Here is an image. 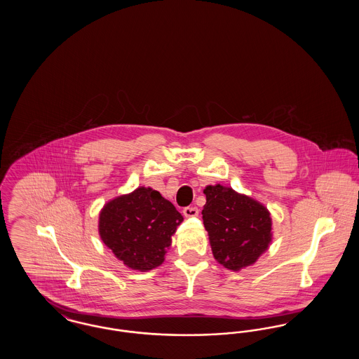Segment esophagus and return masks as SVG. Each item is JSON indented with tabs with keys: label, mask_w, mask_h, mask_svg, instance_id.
<instances>
[{
	"label": "esophagus",
	"mask_w": 359,
	"mask_h": 359,
	"mask_svg": "<svg viewBox=\"0 0 359 359\" xmlns=\"http://www.w3.org/2000/svg\"><path fill=\"white\" fill-rule=\"evenodd\" d=\"M183 215L186 217V218H195V217H198L199 215V210H198V207H184L183 208Z\"/></svg>",
	"instance_id": "1"
}]
</instances>
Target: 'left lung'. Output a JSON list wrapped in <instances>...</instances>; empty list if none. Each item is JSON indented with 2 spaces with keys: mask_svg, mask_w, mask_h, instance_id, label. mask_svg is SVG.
<instances>
[{
  "mask_svg": "<svg viewBox=\"0 0 359 359\" xmlns=\"http://www.w3.org/2000/svg\"><path fill=\"white\" fill-rule=\"evenodd\" d=\"M203 223L215 259L230 271L253 265L272 241L268 208L221 184L205 188Z\"/></svg>",
  "mask_w": 359,
  "mask_h": 359,
  "instance_id": "left-lung-1",
  "label": "left lung"
}]
</instances>
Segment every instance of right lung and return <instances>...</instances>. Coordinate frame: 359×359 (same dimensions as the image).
<instances>
[{"label":"right lung","instance_id":"right-lung-1","mask_svg":"<svg viewBox=\"0 0 359 359\" xmlns=\"http://www.w3.org/2000/svg\"><path fill=\"white\" fill-rule=\"evenodd\" d=\"M182 214L151 187H138L107 202L100 214V236L130 269L147 272L164 262Z\"/></svg>","mask_w":359,"mask_h":359}]
</instances>
